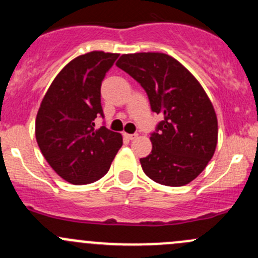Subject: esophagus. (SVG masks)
I'll return each mask as SVG.
<instances>
[{"mask_svg": "<svg viewBox=\"0 0 258 258\" xmlns=\"http://www.w3.org/2000/svg\"><path fill=\"white\" fill-rule=\"evenodd\" d=\"M123 137L127 140H135L137 137V134H123Z\"/></svg>", "mask_w": 258, "mask_h": 258, "instance_id": "34e87169", "label": "esophagus"}]
</instances>
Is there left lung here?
Returning a JSON list of instances; mask_svg holds the SVG:
<instances>
[{"instance_id":"1","label":"left lung","mask_w":258,"mask_h":258,"mask_svg":"<svg viewBox=\"0 0 258 258\" xmlns=\"http://www.w3.org/2000/svg\"><path fill=\"white\" fill-rule=\"evenodd\" d=\"M117 67L146 91L152 112L163 116L151 134L152 151L142 170L165 186L194 181L215 153L217 117L206 92L173 57L158 52L122 54Z\"/></svg>"}]
</instances>
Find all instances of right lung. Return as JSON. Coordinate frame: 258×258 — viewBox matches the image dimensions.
I'll return each mask as SVG.
<instances>
[{
    "label": "right lung",
    "mask_w": 258,
    "mask_h": 258,
    "mask_svg": "<svg viewBox=\"0 0 258 258\" xmlns=\"http://www.w3.org/2000/svg\"><path fill=\"white\" fill-rule=\"evenodd\" d=\"M118 53L93 51L72 59L46 92L36 117V140L43 157L64 181L87 184L108 172L122 136L101 126V85Z\"/></svg>",
    "instance_id": "right-lung-1"
}]
</instances>
